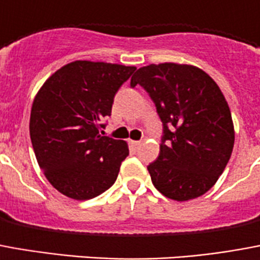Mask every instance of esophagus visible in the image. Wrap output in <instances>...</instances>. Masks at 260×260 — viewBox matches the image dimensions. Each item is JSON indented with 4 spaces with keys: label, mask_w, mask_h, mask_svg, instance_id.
I'll return each instance as SVG.
<instances>
[{
    "label": "esophagus",
    "mask_w": 260,
    "mask_h": 260,
    "mask_svg": "<svg viewBox=\"0 0 260 260\" xmlns=\"http://www.w3.org/2000/svg\"><path fill=\"white\" fill-rule=\"evenodd\" d=\"M140 145H142V142H139V140H131V146H134L135 149H138Z\"/></svg>",
    "instance_id": "1"
}]
</instances>
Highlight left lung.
Segmentation results:
<instances>
[{"instance_id": "8db88e82", "label": "left lung", "mask_w": 260, "mask_h": 260, "mask_svg": "<svg viewBox=\"0 0 260 260\" xmlns=\"http://www.w3.org/2000/svg\"><path fill=\"white\" fill-rule=\"evenodd\" d=\"M154 102L164 135L147 167L159 193L176 201L207 193L226 168L233 146L232 113L216 82L190 64L140 67L131 78Z\"/></svg>"}]
</instances>
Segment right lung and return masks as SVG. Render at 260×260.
Returning <instances> with one entry per match:
<instances>
[{"mask_svg":"<svg viewBox=\"0 0 260 260\" xmlns=\"http://www.w3.org/2000/svg\"><path fill=\"white\" fill-rule=\"evenodd\" d=\"M134 66L76 60L55 71L32 102L30 138L49 183L73 200H89L114 184L129 154L124 140L103 136L106 117Z\"/></svg>","mask_w":260,"mask_h":260,"instance_id":"1","label":"right lung"}]
</instances>
